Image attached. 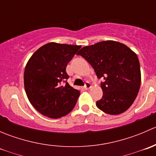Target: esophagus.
Masks as SVG:
<instances>
[{
	"label": "esophagus",
	"instance_id": "1",
	"mask_svg": "<svg viewBox=\"0 0 156 156\" xmlns=\"http://www.w3.org/2000/svg\"><path fill=\"white\" fill-rule=\"evenodd\" d=\"M84 89L85 90H88V89H90V88L91 87V84H90L89 82H87V83H85V85H84Z\"/></svg>",
	"mask_w": 156,
	"mask_h": 156
}]
</instances>
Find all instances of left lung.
I'll return each mask as SVG.
<instances>
[{"label": "left lung", "mask_w": 156, "mask_h": 156, "mask_svg": "<svg viewBox=\"0 0 156 156\" xmlns=\"http://www.w3.org/2000/svg\"><path fill=\"white\" fill-rule=\"evenodd\" d=\"M89 62L101 83L103 98L97 108L109 115L125 112L133 104L141 82L140 67L136 53L115 41H104L81 48L77 53Z\"/></svg>", "instance_id": "left-lung-1"}]
</instances>
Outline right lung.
Listing matches in <instances>:
<instances>
[{
  "instance_id": "obj_1",
  "label": "right lung",
  "mask_w": 156,
  "mask_h": 156,
  "mask_svg": "<svg viewBox=\"0 0 156 156\" xmlns=\"http://www.w3.org/2000/svg\"><path fill=\"white\" fill-rule=\"evenodd\" d=\"M81 48L50 42L36 50L28 61L24 72L25 90L33 107L43 115L59 119L75 107L80 91L66 81L69 75L66 69Z\"/></svg>"
}]
</instances>
